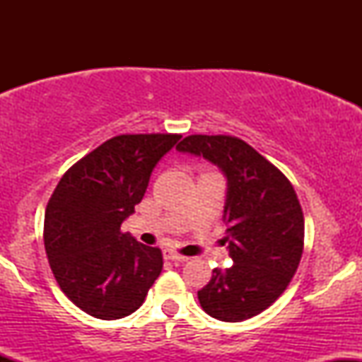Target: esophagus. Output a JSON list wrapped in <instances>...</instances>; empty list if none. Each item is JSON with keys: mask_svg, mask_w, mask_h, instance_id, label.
I'll list each match as a JSON object with an SVG mask.
<instances>
[{"mask_svg": "<svg viewBox=\"0 0 362 362\" xmlns=\"http://www.w3.org/2000/svg\"><path fill=\"white\" fill-rule=\"evenodd\" d=\"M163 257L167 260H172V262H187V260H189V257L180 255V253H177V252H173V250H165L163 252Z\"/></svg>", "mask_w": 362, "mask_h": 362, "instance_id": "esophagus-1", "label": "esophagus"}]
</instances>
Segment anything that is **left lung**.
Returning a JSON list of instances; mask_svg holds the SVG:
<instances>
[{
  "label": "left lung",
  "instance_id": "1",
  "mask_svg": "<svg viewBox=\"0 0 362 362\" xmlns=\"http://www.w3.org/2000/svg\"><path fill=\"white\" fill-rule=\"evenodd\" d=\"M178 151L202 156L228 180L223 221L233 265L214 269L199 303L209 317L243 322L284 293L303 255L305 218L291 182L235 136H187Z\"/></svg>",
  "mask_w": 362,
  "mask_h": 362
}]
</instances>
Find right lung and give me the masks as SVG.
Here are the masks:
<instances>
[{
	"instance_id": "add662e5",
	"label": "right lung",
	"mask_w": 362,
	"mask_h": 362,
	"mask_svg": "<svg viewBox=\"0 0 362 362\" xmlns=\"http://www.w3.org/2000/svg\"><path fill=\"white\" fill-rule=\"evenodd\" d=\"M180 134H120L62 175L45 207L44 245L54 277L78 308L117 320L143 305L163 269L161 250L120 231L153 168Z\"/></svg>"
}]
</instances>
